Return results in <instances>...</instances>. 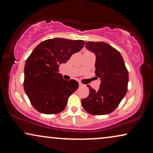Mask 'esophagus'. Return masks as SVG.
Segmentation results:
<instances>
[{
    "mask_svg": "<svg viewBox=\"0 0 153 153\" xmlns=\"http://www.w3.org/2000/svg\"><path fill=\"white\" fill-rule=\"evenodd\" d=\"M79 86H80V87H82V86H83V84H82L81 83H79Z\"/></svg>",
    "mask_w": 153,
    "mask_h": 153,
    "instance_id": "esophagus-1",
    "label": "esophagus"
}]
</instances>
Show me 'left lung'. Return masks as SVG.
<instances>
[{
	"instance_id": "obj_1",
	"label": "left lung",
	"mask_w": 153,
	"mask_h": 153,
	"mask_svg": "<svg viewBox=\"0 0 153 153\" xmlns=\"http://www.w3.org/2000/svg\"><path fill=\"white\" fill-rule=\"evenodd\" d=\"M85 48L96 56L95 72L101 84L98 90L88 85L90 94L82 99V106L91 114H110L127 92L128 72L124 61L119 51L104 42L88 41Z\"/></svg>"
}]
</instances>
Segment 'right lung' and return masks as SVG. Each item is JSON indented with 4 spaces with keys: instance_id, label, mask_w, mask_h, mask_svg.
I'll return each instance as SVG.
<instances>
[{
    "instance_id": "obj_1",
    "label": "right lung",
    "mask_w": 153,
    "mask_h": 153,
    "mask_svg": "<svg viewBox=\"0 0 153 153\" xmlns=\"http://www.w3.org/2000/svg\"><path fill=\"white\" fill-rule=\"evenodd\" d=\"M85 41L61 38L41 42L31 53L24 68V90L31 103L43 114L63 111L68 99L79 88L74 79L64 80L59 68L83 48Z\"/></svg>"
}]
</instances>
